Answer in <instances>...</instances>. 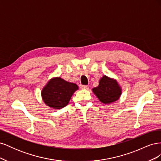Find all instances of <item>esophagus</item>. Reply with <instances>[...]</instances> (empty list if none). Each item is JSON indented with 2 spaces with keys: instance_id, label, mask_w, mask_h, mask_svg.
Returning a JSON list of instances; mask_svg holds the SVG:
<instances>
[{
  "instance_id": "1",
  "label": "esophagus",
  "mask_w": 161,
  "mask_h": 161,
  "mask_svg": "<svg viewBox=\"0 0 161 161\" xmlns=\"http://www.w3.org/2000/svg\"><path fill=\"white\" fill-rule=\"evenodd\" d=\"M80 88L82 89H85V90H88L89 89V86H87V85H81L80 86Z\"/></svg>"
}]
</instances>
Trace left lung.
I'll return each instance as SVG.
<instances>
[{"mask_svg": "<svg viewBox=\"0 0 161 161\" xmlns=\"http://www.w3.org/2000/svg\"><path fill=\"white\" fill-rule=\"evenodd\" d=\"M92 91L103 104H110L118 101L122 93L118 82L115 79L106 75L101 78L99 85L92 89Z\"/></svg>", "mask_w": 161, "mask_h": 161, "instance_id": "1", "label": "left lung"}]
</instances>
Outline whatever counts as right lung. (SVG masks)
I'll return each mask as SVG.
<instances>
[{"instance_id":"obj_1","label":"right lung","mask_w":161,"mask_h":161,"mask_svg":"<svg viewBox=\"0 0 161 161\" xmlns=\"http://www.w3.org/2000/svg\"><path fill=\"white\" fill-rule=\"evenodd\" d=\"M78 89L79 86L75 83L60 77H53L43 87L42 98L47 106L59 109L69 104L71 97Z\"/></svg>"}]
</instances>
